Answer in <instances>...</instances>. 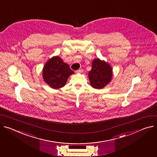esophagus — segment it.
<instances>
[{"mask_svg":"<svg viewBox=\"0 0 157 157\" xmlns=\"http://www.w3.org/2000/svg\"><path fill=\"white\" fill-rule=\"evenodd\" d=\"M82 71H83V69H78V70H77L76 72L77 73H82Z\"/></svg>","mask_w":157,"mask_h":157,"instance_id":"1","label":"esophagus"}]
</instances>
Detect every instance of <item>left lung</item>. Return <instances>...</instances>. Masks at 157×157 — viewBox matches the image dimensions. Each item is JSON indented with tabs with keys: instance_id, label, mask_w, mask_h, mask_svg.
<instances>
[{
	"instance_id": "8db88e82",
	"label": "left lung",
	"mask_w": 157,
	"mask_h": 157,
	"mask_svg": "<svg viewBox=\"0 0 157 157\" xmlns=\"http://www.w3.org/2000/svg\"><path fill=\"white\" fill-rule=\"evenodd\" d=\"M88 76L92 87L102 89L111 79L112 69L107 63L96 59L92 63Z\"/></svg>"
}]
</instances>
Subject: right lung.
Instances as JSON below:
<instances>
[{"label":"right lung","instance_id":"obj_1","mask_svg":"<svg viewBox=\"0 0 157 157\" xmlns=\"http://www.w3.org/2000/svg\"><path fill=\"white\" fill-rule=\"evenodd\" d=\"M72 74H74V71L58 56L50 59L44 65L42 71L44 81L54 89L63 87L69 76Z\"/></svg>","mask_w":157,"mask_h":157}]
</instances>
